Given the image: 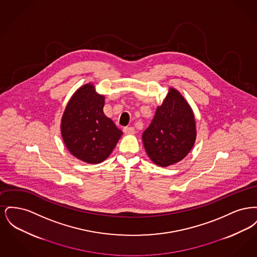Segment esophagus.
<instances>
[{"label": "esophagus", "mask_w": 257, "mask_h": 257, "mask_svg": "<svg viewBox=\"0 0 257 257\" xmlns=\"http://www.w3.org/2000/svg\"><path fill=\"white\" fill-rule=\"evenodd\" d=\"M123 133L126 135L135 134L134 127H125L123 128Z\"/></svg>", "instance_id": "esophagus-1"}]
</instances>
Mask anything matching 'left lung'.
Here are the masks:
<instances>
[{"instance_id": "left-lung-1", "label": "left lung", "mask_w": 257, "mask_h": 257, "mask_svg": "<svg viewBox=\"0 0 257 257\" xmlns=\"http://www.w3.org/2000/svg\"><path fill=\"white\" fill-rule=\"evenodd\" d=\"M196 137L193 110L176 89L170 88L143 134L147 155L158 166H171L187 156Z\"/></svg>"}]
</instances>
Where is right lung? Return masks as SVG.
<instances>
[{"label": "right lung", "mask_w": 257, "mask_h": 257, "mask_svg": "<svg viewBox=\"0 0 257 257\" xmlns=\"http://www.w3.org/2000/svg\"><path fill=\"white\" fill-rule=\"evenodd\" d=\"M103 95L92 85L80 87L68 102L62 119L61 136L70 153L89 164L110 155L122 132L104 112Z\"/></svg>", "instance_id": "right-lung-1"}]
</instances>
